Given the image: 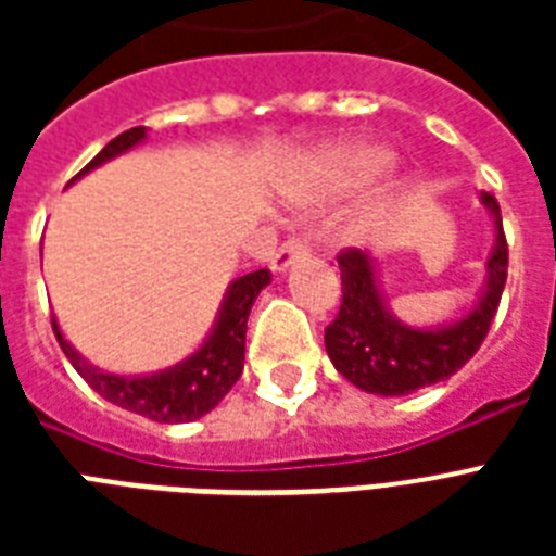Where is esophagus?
I'll list each match as a JSON object with an SVG mask.
<instances>
[{"mask_svg":"<svg viewBox=\"0 0 556 556\" xmlns=\"http://www.w3.org/2000/svg\"><path fill=\"white\" fill-rule=\"evenodd\" d=\"M305 253H308V244H305L300 236H291V239H286V242H282V248H279V251L270 256V270L282 274V270L291 268L296 260H303Z\"/></svg>","mask_w":556,"mask_h":556,"instance_id":"1","label":"esophagus"}]
</instances>
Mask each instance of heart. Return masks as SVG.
I'll list each match as a JSON object with an SVG mask.
<instances>
[{
  "label": "heart",
  "instance_id": "heart-1",
  "mask_svg": "<svg viewBox=\"0 0 556 556\" xmlns=\"http://www.w3.org/2000/svg\"><path fill=\"white\" fill-rule=\"evenodd\" d=\"M389 164V152L383 147H371V143H355V147H343V150L331 152L329 159L312 167V185L317 190L340 192L352 190V187L364 185L366 178ZM369 222H361L355 227V236L369 233Z\"/></svg>",
  "mask_w": 556,
  "mask_h": 556
}]
</instances>
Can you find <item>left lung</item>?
Returning <instances> with one entry per match:
<instances>
[{
  "label": "left lung",
  "mask_w": 556,
  "mask_h": 556,
  "mask_svg": "<svg viewBox=\"0 0 556 556\" xmlns=\"http://www.w3.org/2000/svg\"><path fill=\"white\" fill-rule=\"evenodd\" d=\"M482 204L491 213L496 236L484 262L482 294L470 312L444 326L415 329L397 320L380 291L375 256L357 248L340 253L343 303L326 329V352L349 383L371 395H409L415 389L447 380L479 352L508 279V242L500 201L493 192H482Z\"/></svg>",
  "instance_id": "1"
}]
</instances>
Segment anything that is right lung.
Returning a JSON list of instances; mask_svg holds the SVG:
<instances>
[{
  "instance_id": "add662e5",
  "label": "right lung",
  "mask_w": 556,
  "mask_h": 556,
  "mask_svg": "<svg viewBox=\"0 0 556 556\" xmlns=\"http://www.w3.org/2000/svg\"><path fill=\"white\" fill-rule=\"evenodd\" d=\"M147 138V126H135L117 135L115 141H109L86 167L72 178H83L100 164L124 155L132 147ZM270 282V274L265 268L244 274L233 279L225 291L222 308L216 314V323L210 329L207 340L201 343L190 357L169 369L152 371V375H115L91 366L77 349L63 338V331L51 320L56 334V343L72 361V366L80 371V378L89 383L100 397H106L109 404H117L121 409L138 413L143 418L159 424H185L195 421L201 415H207L222 397L230 392L239 375L244 369V331H248V314L260 291Z\"/></svg>"
}]
</instances>
